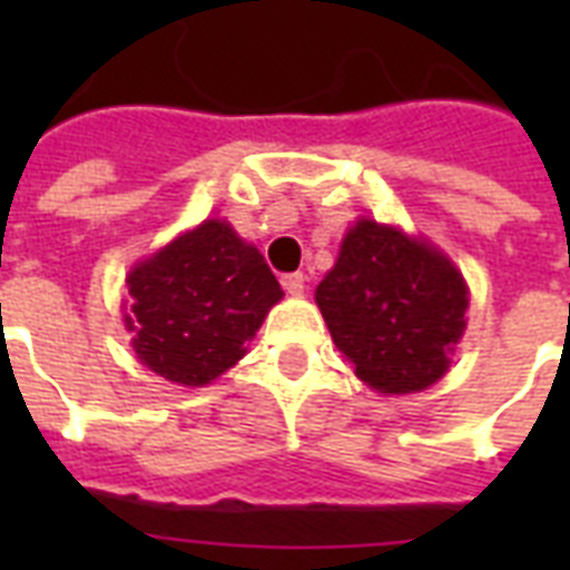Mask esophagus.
Here are the masks:
<instances>
[{
    "mask_svg": "<svg viewBox=\"0 0 570 570\" xmlns=\"http://www.w3.org/2000/svg\"><path fill=\"white\" fill-rule=\"evenodd\" d=\"M281 284L289 295H302L304 293V275L302 272H293V275H284L281 277Z\"/></svg>",
    "mask_w": 570,
    "mask_h": 570,
    "instance_id": "obj_1",
    "label": "esophagus"
}]
</instances>
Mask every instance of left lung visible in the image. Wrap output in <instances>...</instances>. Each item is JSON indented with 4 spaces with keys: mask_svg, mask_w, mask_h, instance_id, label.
I'll return each instance as SVG.
<instances>
[{
    "mask_svg": "<svg viewBox=\"0 0 570 570\" xmlns=\"http://www.w3.org/2000/svg\"><path fill=\"white\" fill-rule=\"evenodd\" d=\"M316 304L357 379L381 393L434 384L468 325V286L450 259L370 218L346 233Z\"/></svg>",
    "mask_w": 570,
    "mask_h": 570,
    "instance_id": "obj_1",
    "label": "left lung"
}]
</instances>
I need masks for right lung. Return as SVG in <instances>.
I'll use <instances>...</instances> for the list:
<instances>
[{
    "label": "right lung",
    "instance_id": "right-lung-1",
    "mask_svg": "<svg viewBox=\"0 0 570 570\" xmlns=\"http://www.w3.org/2000/svg\"><path fill=\"white\" fill-rule=\"evenodd\" d=\"M127 289L136 355L186 387L230 370L284 295L263 254L215 218L136 266Z\"/></svg>",
    "mask_w": 570,
    "mask_h": 570
}]
</instances>
